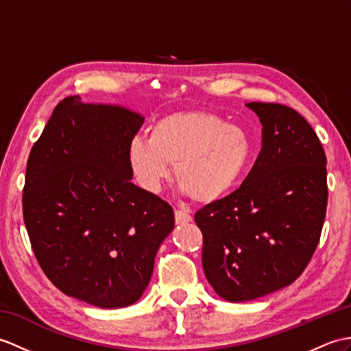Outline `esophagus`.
Returning <instances> with one entry per match:
<instances>
[{
  "mask_svg": "<svg viewBox=\"0 0 351 351\" xmlns=\"http://www.w3.org/2000/svg\"><path fill=\"white\" fill-rule=\"evenodd\" d=\"M175 221L176 224H186L191 221V215L189 213H185L182 209H176L175 210Z\"/></svg>",
  "mask_w": 351,
  "mask_h": 351,
  "instance_id": "1",
  "label": "esophagus"
}]
</instances>
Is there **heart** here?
I'll list each match as a JSON object with an SVG mask.
<instances>
[{
  "mask_svg": "<svg viewBox=\"0 0 351 351\" xmlns=\"http://www.w3.org/2000/svg\"><path fill=\"white\" fill-rule=\"evenodd\" d=\"M251 138L239 125L206 110L173 112L154 122L149 137L128 145V162L137 182L157 193L170 176L195 202L221 199L238 184L251 157Z\"/></svg>",
  "mask_w": 351,
  "mask_h": 351,
  "instance_id": "obj_1",
  "label": "heart"
}]
</instances>
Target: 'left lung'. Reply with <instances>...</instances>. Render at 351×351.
Masks as SVG:
<instances>
[{
	"instance_id": "left-lung-1",
	"label": "left lung",
	"mask_w": 351,
	"mask_h": 351,
	"mask_svg": "<svg viewBox=\"0 0 351 351\" xmlns=\"http://www.w3.org/2000/svg\"><path fill=\"white\" fill-rule=\"evenodd\" d=\"M262 122V149L238 190L197 210L202 265L229 302L289 286L319 245L328 206L326 154L289 106L247 103Z\"/></svg>"
}]
</instances>
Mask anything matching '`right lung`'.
Segmentation results:
<instances>
[{
    "label": "right lung",
    "instance_id": "1",
    "mask_svg": "<svg viewBox=\"0 0 351 351\" xmlns=\"http://www.w3.org/2000/svg\"><path fill=\"white\" fill-rule=\"evenodd\" d=\"M143 121L70 95L28 157L22 208L37 262L55 287L94 306L134 304L175 227L172 206L132 182L128 145Z\"/></svg>",
    "mask_w": 351,
    "mask_h": 351
}]
</instances>
